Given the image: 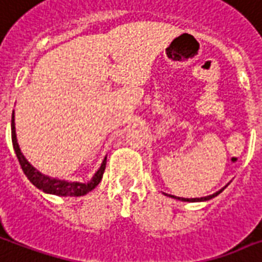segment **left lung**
I'll return each instance as SVG.
<instances>
[{
	"mask_svg": "<svg viewBox=\"0 0 262 262\" xmlns=\"http://www.w3.org/2000/svg\"><path fill=\"white\" fill-rule=\"evenodd\" d=\"M228 184L225 185V187H223L220 191L213 193V195H207V196H203V198H180V196H174V195H167V193H165V195H167V196H170V198H174V199H179V201H183V202H205V201H209V199H211V198L217 196L219 193L223 192V191L228 187Z\"/></svg>",
	"mask_w": 262,
	"mask_h": 262,
	"instance_id": "obj_1",
	"label": "left lung"
}]
</instances>
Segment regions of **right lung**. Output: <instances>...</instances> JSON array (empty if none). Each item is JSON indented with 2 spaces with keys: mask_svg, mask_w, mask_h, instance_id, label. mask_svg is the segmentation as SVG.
Returning a JSON list of instances; mask_svg holds the SVG:
<instances>
[{
  "mask_svg": "<svg viewBox=\"0 0 262 262\" xmlns=\"http://www.w3.org/2000/svg\"><path fill=\"white\" fill-rule=\"evenodd\" d=\"M11 130H12V144H13V149L19 163L25 174L27 176V179L33 183L38 189H41L43 192L52 193V195H57V196H82L86 195L88 192H91L92 189H95L99 183L103 179V173L105 170V162L107 158L103 159V162L100 165L99 170L96 171L95 176L92 177L89 183H79V181H67V180L53 179L49 176L43 174L39 170H37L31 163L26 159L23 152L20 151L19 143L16 139V127H15V111L12 113V122H11Z\"/></svg>",
  "mask_w": 262,
  "mask_h": 262,
  "instance_id": "add662e5",
  "label": "right lung"
}]
</instances>
